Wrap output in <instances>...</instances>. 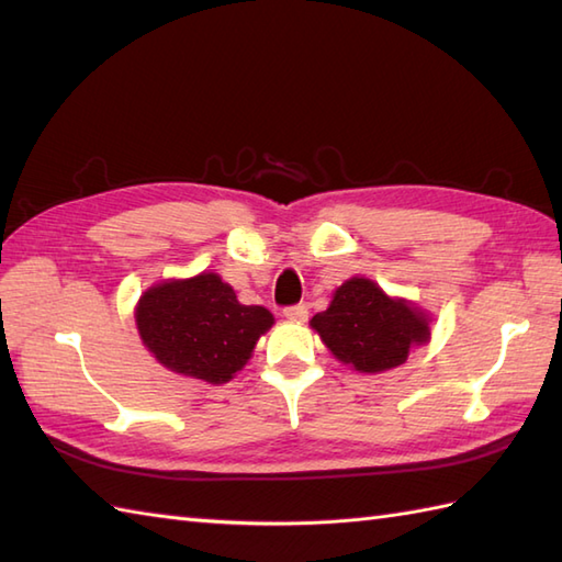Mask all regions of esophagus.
I'll return each instance as SVG.
<instances>
[{"mask_svg": "<svg viewBox=\"0 0 562 562\" xmlns=\"http://www.w3.org/2000/svg\"><path fill=\"white\" fill-rule=\"evenodd\" d=\"M283 315H285V319H291V323H305V317H307V305H291V307H285L283 311Z\"/></svg>", "mask_w": 562, "mask_h": 562, "instance_id": "1", "label": "esophagus"}]
</instances>
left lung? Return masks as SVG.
<instances>
[{
  "instance_id": "obj_1",
  "label": "left lung",
  "mask_w": 562,
  "mask_h": 562,
  "mask_svg": "<svg viewBox=\"0 0 562 562\" xmlns=\"http://www.w3.org/2000/svg\"><path fill=\"white\" fill-rule=\"evenodd\" d=\"M331 357L359 373H383L407 361L431 337V315L407 297L387 295L366 277L331 293L329 307L311 319Z\"/></svg>"
}]
</instances>
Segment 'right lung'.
<instances>
[{
	"instance_id": "add662e5",
	"label": "right lung",
	"mask_w": 562,
	"mask_h": 562,
	"mask_svg": "<svg viewBox=\"0 0 562 562\" xmlns=\"http://www.w3.org/2000/svg\"><path fill=\"white\" fill-rule=\"evenodd\" d=\"M133 315L145 349L165 369L213 385L233 381L273 327L267 307L239 303L213 271L150 285Z\"/></svg>"
}]
</instances>
